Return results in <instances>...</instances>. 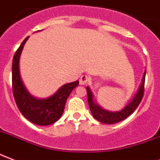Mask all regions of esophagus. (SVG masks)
I'll list each match as a JSON object with an SVG mask.
<instances>
[{
    "label": "esophagus",
    "instance_id": "34e87169",
    "mask_svg": "<svg viewBox=\"0 0 160 160\" xmlns=\"http://www.w3.org/2000/svg\"><path fill=\"white\" fill-rule=\"evenodd\" d=\"M89 78L88 77L86 76V75H82V76L80 78V80H79V82H80V84L81 85H85V84L88 82Z\"/></svg>",
    "mask_w": 160,
    "mask_h": 160
}]
</instances>
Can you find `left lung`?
Masks as SVG:
<instances>
[{
	"instance_id": "8db88e82",
	"label": "left lung",
	"mask_w": 160,
	"mask_h": 160,
	"mask_svg": "<svg viewBox=\"0 0 160 160\" xmlns=\"http://www.w3.org/2000/svg\"><path fill=\"white\" fill-rule=\"evenodd\" d=\"M145 74L146 70L143 72V78L141 83L138 87V89L135 95L133 96L130 102H128L122 110L117 111V112H111L108 110L102 108L98 102H96L94 99L93 93L91 91L89 87H87V93H88V101L89 108L91 110V112L95 119L98 121L106 123V124H112L116 123L122 120L125 119L131 113H133V111L138 108L140 103L141 100L143 98V89H144V81H145Z\"/></svg>"
}]
</instances>
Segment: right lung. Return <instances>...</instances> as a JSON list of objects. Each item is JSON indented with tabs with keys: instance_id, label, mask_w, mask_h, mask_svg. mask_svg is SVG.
I'll return each mask as SVG.
<instances>
[{
	"instance_id": "1",
	"label": "right lung",
	"mask_w": 160,
	"mask_h": 160,
	"mask_svg": "<svg viewBox=\"0 0 160 160\" xmlns=\"http://www.w3.org/2000/svg\"><path fill=\"white\" fill-rule=\"evenodd\" d=\"M29 37L25 39L16 52L12 61V90L20 112L30 122L47 126L57 122L62 115L67 99L78 81L64 84L55 93L47 98H38L30 93L23 83L20 73V58Z\"/></svg>"
}]
</instances>
